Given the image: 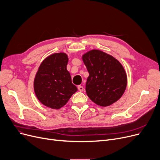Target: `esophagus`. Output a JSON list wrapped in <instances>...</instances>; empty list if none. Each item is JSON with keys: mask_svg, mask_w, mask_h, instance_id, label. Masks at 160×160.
I'll return each mask as SVG.
<instances>
[{"mask_svg": "<svg viewBox=\"0 0 160 160\" xmlns=\"http://www.w3.org/2000/svg\"><path fill=\"white\" fill-rule=\"evenodd\" d=\"M78 90L80 91V92H82L83 89H84V88H83V87H82V86H81V85L78 86Z\"/></svg>", "mask_w": 160, "mask_h": 160, "instance_id": "1", "label": "esophagus"}]
</instances>
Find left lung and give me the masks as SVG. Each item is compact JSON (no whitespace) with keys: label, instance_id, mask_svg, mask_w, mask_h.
Instances as JSON below:
<instances>
[{"label":"left lung","instance_id":"obj_1","mask_svg":"<svg viewBox=\"0 0 160 160\" xmlns=\"http://www.w3.org/2000/svg\"><path fill=\"white\" fill-rule=\"evenodd\" d=\"M82 59L89 73L86 84L88 98L102 107L117 102L127 87L123 66L112 55L98 49L85 52Z\"/></svg>","mask_w":160,"mask_h":160}]
</instances>
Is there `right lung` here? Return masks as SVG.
Masks as SVG:
<instances>
[{
    "instance_id": "1",
    "label": "right lung",
    "mask_w": 160,
    "mask_h": 160,
    "mask_svg": "<svg viewBox=\"0 0 160 160\" xmlns=\"http://www.w3.org/2000/svg\"><path fill=\"white\" fill-rule=\"evenodd\" d=\"M68 62L66 52L53 53L43 60L36 73L34 79L36 96L48 108L60 109L78 91L67 70Z\"/></svg>"
}]
</instances>
